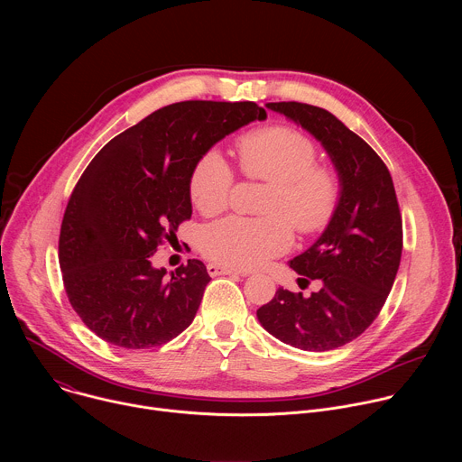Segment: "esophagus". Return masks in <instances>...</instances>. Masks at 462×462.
<instances>
[{"instance_id": "obj_1", "label": "esophagus", "mask_w": 462, "mask_h": 462, "mask_svg": "<svg viewBox=\"0 0 462 462\" xmlns=\"http://www.w3.org/2000/svg\"><path fill=\"white\" fill-rule=\"evenodd\" d=\"M207 271L210 276H230V274H243L236 269H228V267H223V265H217V263H208L207 265Z\"/></svg>"}]
</instances>
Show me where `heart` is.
I'll use <instances>...</instances> for the list:
<instances>
[{
    "instance_id": "heart-1",
    "label": "heart",
    "mask_w": 462,
    "mask_h": 462,
    "mask_svg": "<svg viewBox=\"0 0 462 462\" xmlns=\"http://www.w3.org/2000/svg\"><path fill=\"white\" fill-rule=\"evenodd\" d=\"M241 170L250 179L269 182L261 203L265 217H228L205 228L203 254L217 265L252 271L292 245V228L316 234L333 221L342 184L335 168L318 164L316 144L289 125L248 131L237 141ZM234 171L219 152H208L189 175V197L203 216L221 214L230 201Z\"/></svg>"
}]
</instances>
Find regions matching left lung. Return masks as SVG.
Here are the masks:
<instances>
[{
	"mask_svg": "<svg viewBox=\"0 0 462 462\" xmlns=\"http://www.w3.org/2000/svg\"><path fill=\"white\" fill-rule=\"evenodd\" d=\"M269 109L301 125L323 146L342 184L338 210L321 236L291 259L301 282L321 289L305 298L287 289L257 309L267 331L303 351H331L374 321L402 255V217L393 179L374 150L327 109L271 102Z\"/></svg>",
	"mask_w": 462,
	"mask_h": 462,
	"instance_id": "8db88e82",
	"label": "left lung"
}]
</instances>
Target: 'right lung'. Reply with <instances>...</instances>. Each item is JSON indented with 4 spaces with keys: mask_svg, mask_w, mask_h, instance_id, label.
<instances>
[{
    "mask_svg": "<svg viewBox=\"0 0 462 462\" xmlns=\"http://www.w3.org/2000/svg\"><path fill=\"white\" fill-rule=\"evenodd\" d=\"M265 118L254 102H177L95 155L65 208L58 259L75 312L98 338L148 349L193 321L210 282L205 263L188 259L166 276L150 257L191 217L195 162L236 129Z\"/></svg>",
    "mask_w": 462,
    "mask_h": 462,
    "instance_id": "add662e5",
    "label": "right lung"
}]
</instances>
